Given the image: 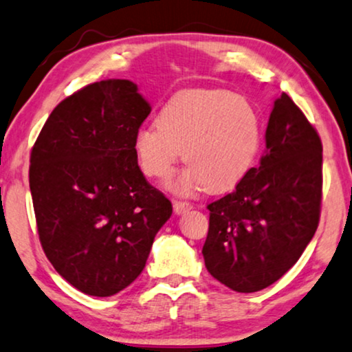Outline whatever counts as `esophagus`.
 I'll return each instance as SVG.
<instances>
[{
  "label": "esophagus",
  "instance_id": "1",
  "mask_svg": "<svg viewBox=\"0 0 352 352\" xmlns=\"http://www.w3.org/2000/svg\"><path fill=\"white\" fill-rule=\"evenodd\" d=\"M173 208H175L177 214H181V213H186V211H189L192 208V205L189 201H184V200H175L173 201Z\"/></svg>",
  "mask_w": 352,
  "mask_h": 352
}]
</instances>
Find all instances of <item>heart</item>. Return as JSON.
Segmentation results:
<instances>
[{
	"mask_svg": "<svg viewBox=\"0 0 352 352\" xmlns=\"http://www.w3.org/2000/svg\"><path fill=\"white\" fill-rule=\"evenodd\" d=\"M263 146V118L245 98L228 89H189L163 105L157 124L134 133L133 151L151 179L173 175L182 152L186 170L171 181L181 194L226 192L240 184Z\"/></svg>",
	"mask_w": 352,
	"mask_h": 352,
	"instance_id": "1",
	"label": "heart"
}]
</instances>
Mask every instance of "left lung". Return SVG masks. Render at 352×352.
I'll list each match as a JSON object with an SVG mask.
<instances>
[{"label":"left lung","instance_id":"left-lung-1","mask_svg":"<svg viewBox=\"0 0 352 352\" xmlns=\"http://www.w3.org/2000/svg\"><path fill=\"white\" fill-rule=\"evenodd\" d=\"M264 138L259 165L206 206L205 266L239 293L277 282L300 259L320 219L322 141L288 94L274 102Z\"/></svg>","mask_w":352,"mask_h":352}]
</instances>
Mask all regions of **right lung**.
Returning <instances> with one entry per match:
<instances>
[{
  "mask_svg": "<svg viewBox=\"0 0 352 352\" xmlns=\"http://www.w3.org/2000/svg\"><path fill=\"white\" fill-rule=\"evenodd\" d=\"M151 105L129 80L81 88L52 110L30 153L38 235L52 266L91 296H112L142 272L173 213L133 151Z\"/></svg>",
  "mask_w": 352,
  "mask_h": 352,
  "instance_id": "obj_1",
  "label": "right lung"
}]
</instances>
